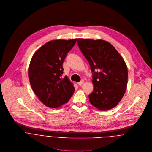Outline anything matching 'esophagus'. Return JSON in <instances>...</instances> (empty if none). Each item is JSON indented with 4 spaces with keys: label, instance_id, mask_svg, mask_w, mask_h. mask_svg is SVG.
<instances>
[{
    "label": "esophagus",
    "instance_id": "obj_1",
    "mask_svg": "<svg viewBox=\"0 0 152 152\" xmlns=\"http://www.w3.org/2000/svg\"><path fill=\"white\" fill-rule=\"evenodd\" d=\"M83 83H84V81H83V80H81V81H80V82L77 83V84H78L79 86H81Z\"/></svg>",
    "mask_w": 152,
    "mask_h": 152
}]
</instances>
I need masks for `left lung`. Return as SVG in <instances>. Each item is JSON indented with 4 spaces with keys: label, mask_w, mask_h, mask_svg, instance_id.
Instances as JSON below:
<instances>
[{
    "label": "left lung",
    "mask_w": 152,
    "mask_h": 152,
    "mask_svg": "<svg viewBox=\"0 0 152 152\" xmlns=\"http://www.w3.org/2000/svg\"><path fill=\"white\" fill-rule=\"evenodd\" d=\"M77 43L92 72L94 90L88 95L90 102L102 111L114 108L127 87L128 69L124 60L105 41L78 39Z\"/></svg>",
    "instance_id": "1"
}]
</instances>
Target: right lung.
<instances>
[{
	"label": "right lung",
	"mask_w": 152,
	"mask_h": 152,
	"mask_svg": "<svg viewBox=\"0 0 152 152\" xmlns=\"http://www.w3.org/2000/svg\"><path fill=\"white\" fill-rule=\"evenodd\" d=\"M77 39L54 40L42 46L34 55L28 68L30 85L39 100L55 108L67 102L74 87L64 74L63 63Z\"/></svg>",
	"instance_id": "obj_1"
}]
</instances>
